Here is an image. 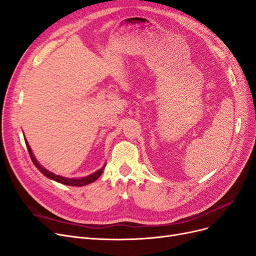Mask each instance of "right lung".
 I'll use <instances>...</instances> for the list:
<instances>
[{"instance_id":"obj_1","label":"right lung","mask_w":256,"mask_h":256,"mask_svg":"<svg viewBox=\"0 0 256 256\" xmlns=\"http://www.w3.org/2000/svg\"><path fill=\"white\" fill-rule=\"evenodd\" d=\"M25 143H26V146H27L28 152H29V154H30V158H31L33 164H34V165L36 166V168H38L44 176H46L47 178H49V179H51V180H53V181H56V182L62 183V184H64V185H69V186H84V185H88V184H90V183H93V182H95V181L98 179L99 176H100V174H102V172H104V168H106V164L104 165L102 168L98 170L97 172H95L94 174H90V176H88L78 178V179H74V178H73V179H70V178H64V176H58V174H53V172L47 170L46 168H44L42 166L36 161L34 156H33L32 150H31V148H30V146H29V144H28L27 140H25Z\"/></svg>"}]
</instances>
